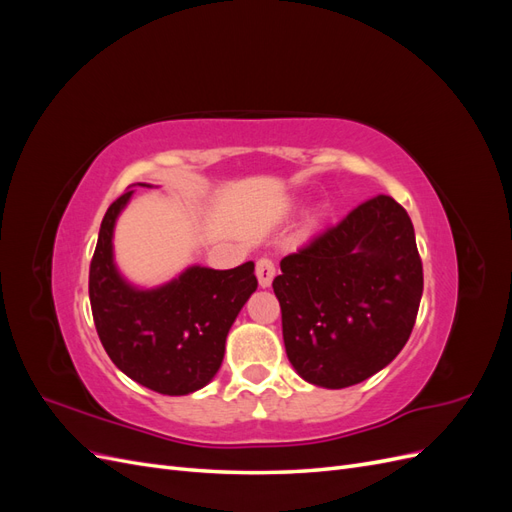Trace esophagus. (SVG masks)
Masks as SVG:
<instances>
[{"label":"esophagus","instance_id":"1","mask_svg":"<svg viewBox=\"0 0 512 512\" xmlns=\"http://www.w3.org/2000/svg\"><path fill=\"white\" fill-rule=\"evenodd\" d=\"M256 277H258V284L262 288H269L271 286L273 277H275V265H273L271 258H260L256 262Z\"/></svg>","mask_w":512,"mask_h":512}]
</instances>
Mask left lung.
Instances as JSON below:
<instances>
[{"label":"left lung","instance_id":"left-lung-1","mask_svg":"<svg viewBox=\"0 0 512 512\" xmlns=\"http://www.w3.org/2000/svg\"><path fill=\"white\" fill-rule=\"evenodd\" d=\"M273 292L288 361L324 389L374 376L406 346L423 294L414 226L395 198L354 207L282 262Z\"/></svg>","mask_w":512,"mask_h":512}]
</instances>
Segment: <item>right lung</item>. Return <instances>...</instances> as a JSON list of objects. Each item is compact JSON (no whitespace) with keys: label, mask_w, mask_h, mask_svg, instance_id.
I'll return each mask as SVG.
<instances>
[{"label":"right lung","mask_w":512,"mask_h":512,"mask_svg":"<svg viewBox=\"0 0 512 512\" xmlns=\"http://www.w3.org/2000/svg\"><path fill=\"white\" fill-rule=\"evenodd\" d=\"M132 194H121L102 220L89 267L91 314L123 374L162 395H188L218 374L226 335L258 286L254 262L228 271L196 265L164 286L134 288L113 260L115 222Z\"/></svg>","instance_id":"obj_1"}]
</instances>
